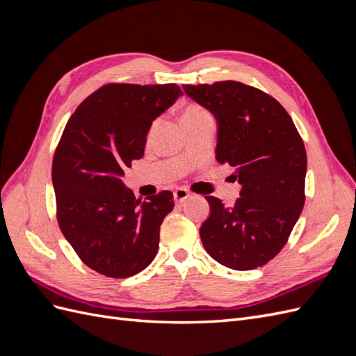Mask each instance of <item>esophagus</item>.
Returning a JSON list of instances; mask_svg holds the SVG:
<instances>
[{
    "mask_svg": "<svg viewBox=\"0 0 356 356\" xmlns=\"http://www.w3.org/2000/svg\"><path fill=\"white\" fill-rule=\"evenodd\" d=\"M174 197H175L177 203H182V202H186L190 197V193H188V190L179 187V188H177L174 191Z\"/></svg>",
    "mask_w": 356,
    "mask_h": 356,
    "instance_id": "1",
    "label": "esophagus"
}]
</instances>
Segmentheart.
<instances>
[{
    "mask_svg": "<svg viewBox=\"0 0 356 356\" xmlns=\"http://www.w3.org/2000/svg\"><path fill=\"white\" fill-rule=\"evenodd\" d=\"M208 111L202 108V106L199 105H188L187 108L184 110V113H182V117L181 120H191V118H197V117H202V115H207Z\"/></svg>",
    "mask_w": 356,
    "mask_h": 356,
    "instance_id": "b5f03b06",
    "label": "heart"
}]
</instances>
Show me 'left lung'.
Listing matches in <instances>:
<instances>
[{"label": "left lung", "mask_w": 356, "mask_h": 356, "mask_svg": "<svg viewBox=\"0 0 356 356\" xmlns=\"http://www.w3.org/2000/svg\"><path fill=\"white\" fill-rule=\"evenodd\" d=\"M193 101L218 122L217 160L242 184L234 207L213 196L200 239L233 270H252L281 252L303 211L307 157L297 127L273 96L241 81L184 84Z\"/></svg>", "instance_id": "obj_1"}]
</instances>
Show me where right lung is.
<instances>
[{
    "label": "right lung",
    "instance_id": "obj_1",
    "mask_svg": "<svg viewBox=\"0 0 356 356\" xmlns=\"http://www.w3.org/2000/svg\"><path fill=\"white\" fill-rule=\"evenodd\" d=\"M181 95L175 83H108L63 129L51 165L58 224L80 260L104 276H134L157 254L174 195L163 190L143 202L120 178L144 156L154 118Z\"/></svg>",
    "mask_w": 356,
    "mask_h": 356
}]
</instances>
